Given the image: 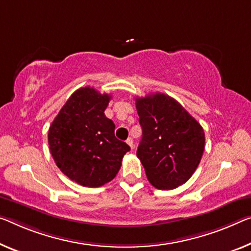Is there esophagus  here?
Returning <instances> with one entry per match:
<instances>
[{
    "label": "esophagus",
    "mask_w": 251,
    "mask_h": 251,
    "mask_svg": "<svg viewBox=\"0 0 251 251\" xmlns=\"http://www.w3.org/2000/svg\"><path fill=\"white\" fill-rule=\"evenodd\" d=\"M126 144L129 145V147H130L131 149H133V148H134V144H133L132 138H128V140H126Z\"/></svg>",
    "instance_id": "34e87169"
}]
</instances>
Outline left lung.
<instances>
[{"label": "left lung", "instance_id": "1", "mask_svg": "<svg viewBox=\"0 0 251 251\" xmlns=\"http://www.w3.org/2000/svg\"><path fill=\"white\" fill-rule=\"evenodd\" d=\"M142 138L137 157L147 178L158 190L186 183L203 156L205 136L201 125L171 96L156 93L136 99Z\"/></svg>", "mask_w": 251, "mask_h": 251}]
</instances>
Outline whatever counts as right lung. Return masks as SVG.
I'll return each mask as SVG.
<instances>
[{
  "label": "right lung",
  "mask_w": 251,
  "mask_h": 251,
  "mask_svg": "<svg viewBox=\"0 0 251 251\" xmlns=\"http://www.w3.org/2000/svg\"><path fill=\"white\" fill-rule=\"evenodd\" d=\"M111 99L93 87H80L49 128V149L56 165L82 186L100 187L111 182L130 150L115 138L114 123L104 114Z\"/></svg>",
  "instance_id": "add662e5"
}]
</instances>
